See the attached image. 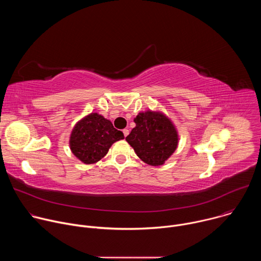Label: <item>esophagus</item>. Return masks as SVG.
<instances>
[{
  "instance_id": "1",
  "label": "esophagus",
  "mask_w": 261,
  "mask_h": 261,
  "mask_svg": "<svg viewBox=\"0 0 261 261\" xmlns=\"http://www.w3.org/2000/svg\"><path fill=\"white\" fill-rule=\"evenodd\" d=\"M123 133H124V136L127 137L128 134H129V130H128V129H124V130H123Z\"/></svg>"
}]
</instances>
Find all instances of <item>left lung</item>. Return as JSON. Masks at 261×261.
Returning <instances> with one entry per match:
<instances>
[{
  "label": "left lung",
  "instance_id": "8db88e82",
  "mask_svg": "<svg viewBox=\"0 0 261 261\" xmlns=\"http://www.w3.org/2000/svg\"><path fill=\"white\" fill-rule=\"evenodd\" d=\"M136 126L126 137L136 155L146 164L160 166L174 153L178 134L171 120L161 111L148 109L134 118Z\"/></svg>",
  "mask_w": 261,
  "mask_h": 261
}]
</instances>
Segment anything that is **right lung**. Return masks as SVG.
<instances>
[{"instance_id": "obj_1", "label": "right lung", "mask_w": 261, "mask_h": 261, "mask_svg": "<svg viewBox=\"0 0 261 261\" xmlns=\"http://www.w3.org/2000/svg\"><path fill=\"white\" fill-rule=\"evenodd\" d=\"M124 139L122 131L103 116L92 113L80 120L73 127L69 145L70 150L85 164H94L101 160L116 141Z\"/></svg>"}]
</instances>
